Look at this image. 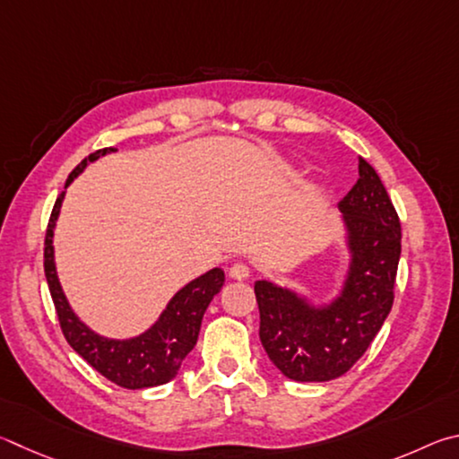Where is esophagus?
Instances as JSON below:
<instances>
[{"label": "esophagus", "mask_w": 459, "mask_h": 459, "mask_svg": "<svg viewBox=\"0 0 459 459\" xmlns=\"http://www.w3.org/2000/svg\"><path fill=\"white\" fill-rule=\"evenodd\" d=\"M247 276H250V268H247L244 262H236L234 266L230 268V278H234V280H246Z\"/></svg>", "instance_id": "obj_1"}]
</instances>
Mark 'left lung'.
Listing matches in <instances>:
<instances>
[{
  "instance_id": "1",
  "label": "left lung",
  "mask_w": 459,
  "mask_h": 459,
  "mask_svg": "<svg viewBox=\"0 0 459 459\" xmlns=\"http://www.w3.org/2000/svg\"><path fill=\"white\" fill-rule=\"evenodd\" d=\"M349 270L331 302L312 304L270 280L254 284L260 341L288 379L333 381L365 355L393 307L401 223L375 169L359 157V179L339 201Z\"/></svg>"
}]
</instances>
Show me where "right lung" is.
Instances as JSON below:
<instances>
[{
    "label": "right lung",
    "mask_w": 459,
    "mask_h": 459,
    "mask_svg": "<svg viewBox=\"0 0 459 459\" xmlns=\"http://www.w3.org/2000/svg\"><path fill=\"white\" fill-rule=\"evenodd\" d=\"M115 151L117 149L108 147L88 155L68 175L66 187L84 171L88 163H94L96 159ZM64 195H66V191H62L60 197L56 199L50 221H48L44 272L56 312H58L62 333L66 336L68 344L88 365L96 368L102 377H107L108 381L118 385V387L147 389L169 383L179 371L183 359L195 347L201 320H204L209 302L213 300V296L221 290L225 282L223 270L213 268L199 278L191 280L189 284H185L169 300L167 308L160 312L157 323L139 336H133V339H107V336H100L92 328H88L76 316V312L72 310L66 294L60 286L58 272H56L52 239Z\"/></svg>",
    "instance_id": "add662e5"
}]
</instances>
